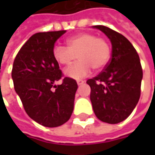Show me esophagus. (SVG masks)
<instances>
[{
	"label": "esophagus",
	"instance_id": "obj_1",
	"mask_svg": "<svg viewBox=\"0 0 155 155\" xmlns=\"http://www.w3.org/2000/svg\"><path fill=\"white\" fill-rule=\"evenodd\" d=\"M77 83H78V85H82V84H83L84 83V80H78V81H77Z\"/></svg>",
	"mask_w": 155,
	"mask_h": 155
}]
</instances>
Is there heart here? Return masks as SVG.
Returning <instances> with one entry per match:
<instances>
[{
	"label": "heart",
	"instance_id": "heart-1",
	"mask_svg": "<svg viewBox=\"0 0 155 155\" xmlns=\"http://www.w3.org/2000/svg\"><path fill=\"white\" fill-rule=\"evenodd\" d=\"M68 47L57 45L52 54L57 62L69 65L77 58L80 61L70 65L64 70V74L74 79H80L91 73V68L101 71L107 65L110 58L109 42L102 37L90 33L76 34L67 39Z\"/></svg>",
	"mask_w": 155,
	"mask_h": 155
}]
</instances>
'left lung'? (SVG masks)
Segmentation results:
<instances>
[{
  "label": "left lung",
  "instance_id": "obj_1",
  "mask_svg": "<svg viewBox=\"0 0 155 155\" xmlns=\"http://www.w3.org/2000/svg\"><path fill=\"white\" fill-rule=\"evenodd\" d=\"M110 39V62L97 77L88 79L91 101L100 121L116 124L124 121L135 108L140 96L142 68L133 45L122 34L104 26H94Z\"/></svg>",
  "mask_w": 155,
  "mask_h": 155
}]
</instances>
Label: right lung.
<instances>
[{"label": "right lung", "instance_id": "1", "mask_svg": "<svg viewBox=\"0 0 155 155\" xmlns=\"http://www.w3.org/2000/svg\"><path fill=\"white\" fill-rule=\"evenodd\" d=\"M65 32L33 34L16 55L12 69L15 90L27 114L48 128L61 126L70 119L78 90L77 82L71 78L54 85L63 73L52 50L57 39Z\"/></svg>", "mask_w": 155, "mask_h": 155}]
</instances>
